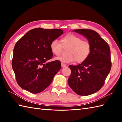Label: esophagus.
Masks as SVG:
<instances>
[{
	"instance_id": "34e87169",
	"label": "esophagus",
	"mask_w": 122,
	"mask_h": 122,
	"mask_svg": "<svg viewBox=\"0 0 122 122\" xmlns=\"http://www.w3.org/2000/svg\"><path fill=\"white\" fill-rule=\"evenodd\" d=\"M61 66L62 67V68H65V67L66 66V64H65L62 63H61Z\"/></svg>"
}]
</instances>
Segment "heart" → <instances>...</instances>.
<instances>
[{
    "label": "heart",
    "instance_id": "heart-1",
    "mask_svg": "<svg viewBox=\"0 0 122 122\" xmlns=\"http://www.w3.org/2000/svg\"><path fill=\"white\" fill-rule=\"evenodd\" d=\"M62 45L57 39H53L50 45V50L54 55L59 56L62 52V45L69 48L66 51V56L57 58L56 59L64 63H77L84 62L89 58L91 52V45L87 40L82 39L76 35L68 34L62 38Z\"/></svg>",
    "mask_w": 122,
    "mask_h": 122
}]
</instances>
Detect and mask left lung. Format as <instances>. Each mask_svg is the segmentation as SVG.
<instances>
[{"label": "left lung", "mask_w": 122, "mask_h": 122, "mask_svg": "<svg viewBox=\"0 0 122 122\" xmlns=\"http://www.w3.org/2000/svg\"><path fill=\"white\" fill-rule=\"evenodd\" d=\"M87 39L91 52L86 60L77 66L70 65L71 74L68 84L77 94L87 96L99 91L111 69L109 46L98 33L91 29H75Z\"/></svg>", "instance_id": "left-lung-1"}]
</instances>
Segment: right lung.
<instances>
[{
  "label": "right lung",
  "mask_w": 122,
  "mask_h": 122,
  "mask_svg": "<svg viewBox=\"0 0 122 122\" xmlns=\"http://www.w3.org/2000/svg\"><path fill=\"white\" fill-rule=\"evenodd\" d=\"M63 33L61 29L35 28L15 43L12 67L22 89L37 94L51 84L61 66L59 60L47 62L53 56L50 43Z\"/></svg>",
  "instance_id": "add662e5"
}]
</instances>
